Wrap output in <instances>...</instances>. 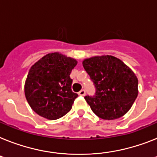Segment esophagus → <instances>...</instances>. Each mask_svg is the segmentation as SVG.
I'll use <instances>...</instances> for the list:
<instances>
[{
    "mask_svg": "<svg viewBox=\"0 0 157 157\" xmlns=\"http://www.w3.org/2000/svg\"><path fill=\"white\" fill-rule=\"evenodd\" d=\"M78 94H79V95H81V96H84V95L86 94V90L82 89V90H81L79 92H78Z\"/></svg>",
    "mask_w": 157,
    "mask_h": 157,
    "instance_id": "34e87169",
    "label": "esophagus"
}]
</instances>
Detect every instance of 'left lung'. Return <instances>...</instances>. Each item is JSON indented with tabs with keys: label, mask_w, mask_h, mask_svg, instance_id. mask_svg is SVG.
I'll list each match as a JSON object with an SVG mask.
<instances>
[{
	"label": "left lung",
	"mask_w": 157,
	"mask_h": 157,
	"mask_svg": "<svg viewBox=\"0 0 157 157\" xmlns=\"http://www.w3.org/2000/svg\"><path fill=\"white\" fill-rule=\"evenodd\" d=\"M82 65L94 82L95 94L86 103L103 120H116L129 111L138 95V79L122 61L111 55L86 58Z\"/></svg>",
	"instance_id": "1"
}]
</instances>
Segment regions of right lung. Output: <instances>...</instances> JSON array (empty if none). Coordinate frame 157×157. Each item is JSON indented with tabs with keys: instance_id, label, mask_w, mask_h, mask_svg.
I'll list each match as a JSON object with an SVG mask.
<instances>
[{
	"instance_id": "add662e5",
	"label": "right lung",
	"mask_w": 157,
	"mask_h": 157,
	"mask_svg": "<svg viewBox=\"0 0 157 157\" xmlns=\"http://www.w3.org/2000/svg\"><path fill=\"white\" fill-rule=\"evenodd\" d=\"M76 65L74 58L51 53L31 67L25 83V94L37 115L54 120L71 111L78 97L71 90L73 80L70 77Z\"/></svg>"
}]
</instances>
